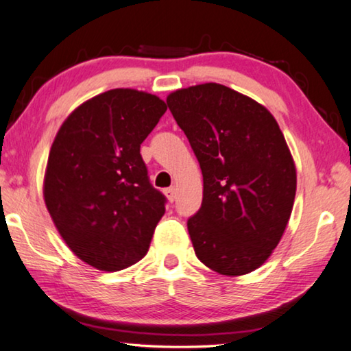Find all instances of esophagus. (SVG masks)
I'll return each instance as SVG.
<instances>
[{
	"label": "esophagus",
	"instance_id": "esophagus-1",
	"mask_svg": "<svg viewBox=\"0 0 351 351\" xmlns=\"http://www.w3.org/2000/svg\"><path fill=\"white\" fill-rule=\"evenodd\" d=\"M165 197L169 198V201H175L176 199V189L170 187V189L165 190Z\"/></svg>",
	"mask_w": 351,
	"mask_h": 351
}]
</instances>
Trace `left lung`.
<instances>
[{
	"label": "left lung",
	"instance_id": "8db88e82",
	"mask_svg": "<svg viewBox=\"0 0 351 351\" xmlns=\"http://www.w3.org/2000/svg\"><path fill=\"white\" fill-rule=\"evenodd\" d=\"M203 171V204L187 221L198 260L245 276L271 257L293 212L297 173L274 116L239 91L203 83L167 96Z\"/></svg>",
	"mask_w": 351,
	"mask_h": 351
}]
</instances>
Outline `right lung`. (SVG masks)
I'll list each match as a JSON object with an SVG mask.
<instances>
[{"label": "right lung", "instance_id": "add662e5", "mask_svg": "<svg viewBox=\"0 0 351 351\" xmlns=\"http://www.w3.org/2000/svg\"><path fill=\"white\" fill-rule=\"evenodd\" d=\"M165 111L154 94L116 88L77 106L52 142L45 204L66 246L93 268L125 269L150 247L165 198L148 181L141 144Z\"/></svg>", "mask_w": 351, "mask_h": 351}]
</instances>
